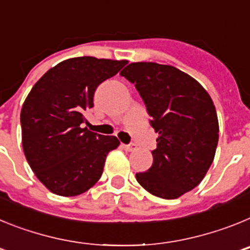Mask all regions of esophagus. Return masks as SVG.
Here are the masks:
<instances>
[{"instance_id": "obj_1", "label": "esophagus", "mask_w": 250, "mask_h": 250, "mask_svg": "<svg viewBox=\"0 0 250 250\" xmlns=\"http://www.w3.org/2000/svg\"><path fill=\"white\" fill-rule=\"evenodd\" d=\"M123 147L125 150H126V151H134V150H136L138 149V146H136L135 144H130V145H123Z\"/></svg>"}]
</instances>
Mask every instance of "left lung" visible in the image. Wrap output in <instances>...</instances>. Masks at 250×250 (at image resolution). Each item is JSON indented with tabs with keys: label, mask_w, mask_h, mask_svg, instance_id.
<instances>
[{
	"label": "left lung",
	"mask_w": 250,
	"mask_h": 250,
	"mask_svg": "<svg viewBox=\"0 0 250 250\" xmlns=\"http://www.w3.org/2000/svg\"><path fill=\"white\" fill-rule=\"evenodd\" d=\"M120 75L135 85L159 134L151 167L136 180L152 195L176 199L200 184L215 156L219 123L213 100L174 66L132 62Z\"/></svg>",
	"instance_id": "left-lung-1"
}]
</instances>
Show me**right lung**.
I'll list each match as a JSON object with an SVG mask.
<instances>
[{"mask_svg": "<svg viewBox=\"0 0 250 250\" xmlns=\"http://www.w3.org/2000/svg\"><path fill=\"white\" fill-rule=\"evenodd\" d=\"M126 60L72 57L51 67L31 89L21 109L22 147L35 175L51 193L76 196L100 179L106 156L120 145L83 127L94 92Z\"/></svg>", "mask_w": 250, "mask_h": 250, "instance_id": "add662e5", "label": "right lung"}]
</instances>
